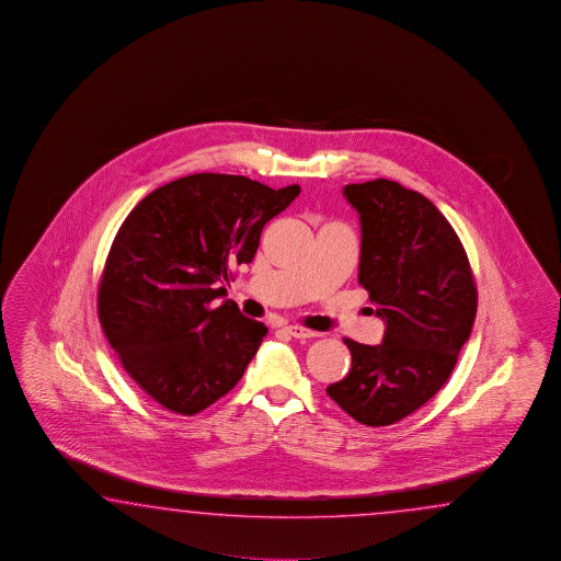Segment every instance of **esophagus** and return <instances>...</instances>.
<instances>
[{
  "instance_id": "1",
  "label": "esophagus",
  "mask_w": 561,
  "mask_h": 561,
  "mask_svg": "<svg viewBox=\"0 0 561 561\" xmlns=\"http://www.w3.org/2000/svg\"><path fill=\"white\" fill-rule=\"evenodd\" d=\"M285 331L290 334V336H295V339H312V336L319 334L314 333V331H310L307 327H300V324H286Z\"/></svg>"
}]
</instances>
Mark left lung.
Returning a JSON list of instances; mask_svg holds the SVG:
<instances>
[{
  "instance_id": "8db88e82",
  "label": "left lung",
  "mask_w": 561,
  "mask_h": 561,
  "mask_svg": "<svg viewBox=\"0 0 561 561\" xmlns=\"http://www.w3.org/2000/svg\"><path fill=\"white\" fill-rule=\"evenodd\" d=\"M343 194L360 220L358 283L387 327L381 345L345 339L351 370L327 393L358 423L385 427L449 379L476 321V280L454 227L423 194L387 179Z\"/></svg>"
}]
</instances>
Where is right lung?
<instances>
[{
	"label": "right lung",
	"instance_id": "add662e5",
	"mask_svg": "<svg viewBox=\"0 0 561 561\" xmlns=\"http://www.w3.org/2000/svg\"><path fill=\"white\" fill-rule=\"evenodd\" d=\"M300 192L232 174H191L150 192L122 222L98 286L107 343L144 393L196 415L240 381L268 329L218 283L249 264L264 225Z\"/></svg>",
	"mask_w": 561,
	"mask_h": 561
}]
</instances>
